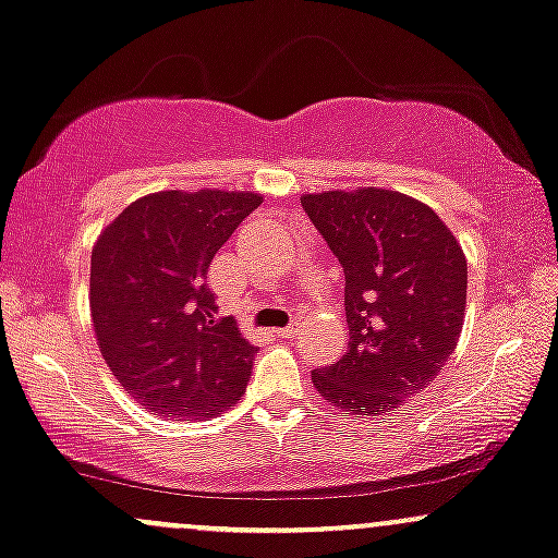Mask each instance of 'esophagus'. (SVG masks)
Listing matches in <instances>:
<instances>
[{"instance_id":"esophagus-1","label":"esophagus","mask_w":558,"mask_h":558,"mask_svg":"<svg viewBox=\"0 0 558 558\" xmlns=\"http://www.w3.org/2000/svg\"><path fill=\"white\" fill-rule=\"evenodd\" d=\"M299 326H302V323H299V320H291L289 326H286V328H278V330H275V333H278L280 339H293V336L299 333Z\"/></svg>"}]
</instances>
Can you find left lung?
Returning a JSON list of instances; mask_svg holds the SVG:
<instances>
[{
	"label": "left lung",
	"instance_id": "8db88e82",
	"mask_svg": "<svg viewBox=\"0 0 558 558\" xmlns=\"http://www.w3.org/2000/svg\"><path fill=\"white\" fill-rule=\"evenodd\" d=\"M302 209L344 267L349 344L312 371L336 410L381 415L445 368L466 315V256L426 204L365 187L304 195Z\"/></svg>",
	"mask_w": 558,
	"mask_h": 558
}]
</instances>
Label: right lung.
Returning <instances> with one entry per match:
<instances>
[{
  "label": "right lung",
  "mask_w": 558,
  "mask_h": 558,
  "mask_svg": "<svg viewBox=\"0 0 558 558\" xmlns=\"http://www.w3.org/2000/svg\"><path fill=\"white\" fill-rule=\"evenodd\" d=\"M262 204L254 193H153L97 238L89 307L102 360L163 418L204 421L246 391L256 347L217 315L211 259Z\"/></svg>",
  "instance_id": "1"
}]
</instances>
